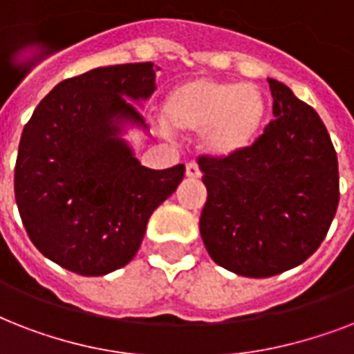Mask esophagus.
Instances as JSON below:
<instances>
[{"label":"esophagus","mask_w":354,"mask_h":354,"mask_svg":"<svg viewBox=\"0 0 354 354\" xmlns=\"http://www.w3.org/2000/svg\"><path fill=\"white\" fill-rule=\"evenodd\" d=\"M185 176L191 178V180H198L202 176V171H200V167L194 161L187 163V167H185Z\"/></svg>","instance_id":"34e87169"}]
</instances>
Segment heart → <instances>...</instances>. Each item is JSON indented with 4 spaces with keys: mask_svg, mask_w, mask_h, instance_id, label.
<instances>
[{
    "mask_svg": "<svg viewBox=\"0 0 354 354\" xmlns=\"http://www.w3.org/2000/svg\"><path fill=\"white\" fill-rule=\"evenodd\" d=\"M165 121L176 132H202L211 154L252 147L266 119V99L253 84L202 77L176 86L165 101Z\"/></svg>",
    "mask_w": 354,
    "mask_h": 354,
    "instance_id": "heart-1",
    "label": "heart"
}]
</instances>
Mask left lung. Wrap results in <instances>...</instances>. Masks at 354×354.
Segmentation results:
<instances>
[{
    "mask_svg": "<svg viewBox=\"0 0 354 354\" xmlns=\"http://www.w3.org/2000/svg\"><path fill=\"white\" fill-rule=\"evenodd\" d=\"M274 118L236 154L198 156L207 202L200 235L211 259L244 277H270L307 261L340 200L338 158L314 108L268 79Z\"/></svg>",
    "mask_w": 354,
    "mask_h": 354,
    "instance_id": "left-lung-1",
    "label": "left lung"
}]
</instances>
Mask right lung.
<instances>
[{
    "mask_svg": "<svg viewBox=\"0 0 354 354\" xmlns=\"http://www.w3.org/2000/svg\"><path fill=\"white\" fill-rule=\"evenodd\" d=\"M152 62L91 69L62 80L36 106L19 139L14 196L25 232L53 263L80 275L122 268L150 215L185 167L154 171L133 158L121 124L147 128L131 101L156 90Z\"/></svg>",
    "mask_w": 354,
    "mask_h": 354,
    "instance_id": "obj_1",
    "label": "right lung"
}]
</instances>
